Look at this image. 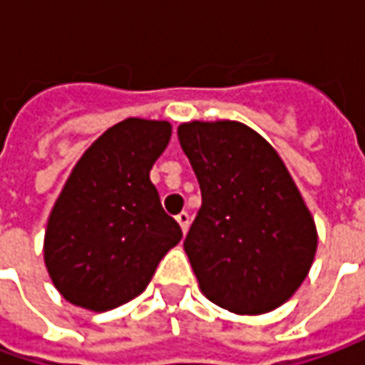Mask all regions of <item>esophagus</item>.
I'll list each match as a JSON object with an SVG mask.
<instances>
[{
  "mask_svg": "<svg viewBox=\"0 0 365 365\" xmlns=\"http://www.w3.org/2000/svg\"><path fill=\"white\" fill-rule=\"evenodd\" d=\"M176 221H178V225H180V230L187 233L189 232V225H190V215L187 211H180L178 215H176Z\"/></svg>",
  "mask_w": 365,
  "mask_h": 365,
  "instance_id": "esophagus-1",
  "label": "esophagus"
}]
</instances>
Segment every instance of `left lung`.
Returning a JSON list of instances; mask_svg holds the SVG:
<instances>
[{
    "label": "left lung",
    "instance_id": "8db88e82",
    "mask_svg": "<svg viewBox=\"0 0 365 365\" xmlns=\"http://www.w3.org/2000/svg\"><path fill=\"white\" fill-rule=\"evenodd\" d=\"M178 142L201 187L185 252L211 302L262 315L287 302L311 270L317 227L284 162L240 121H189Z\"/></svg>",
    "mask_w": 365,
    "mask_h": 365
}]
</instances>
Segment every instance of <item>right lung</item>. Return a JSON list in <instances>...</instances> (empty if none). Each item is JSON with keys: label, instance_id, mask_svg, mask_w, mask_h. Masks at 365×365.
I'll list each match as a JSON object with an SVG mask.
<instances>
[{"label": "right lung", "instance_id": "obj_1", "mask_svg": "<svg viewBox=\"0 0 365 365\" xmlns=\"http://www.w3.org/2000/svg\"><path fill=\"white\" fill-rule=\"evenodd\" d=\"M168 121L130 118L93 142L52 207L44 262L64 299L95 313L132 301L182 232L162 209L150 170Z\"/></svg>", "mask_w": 365, "mask_h": 365}]
</instances>
